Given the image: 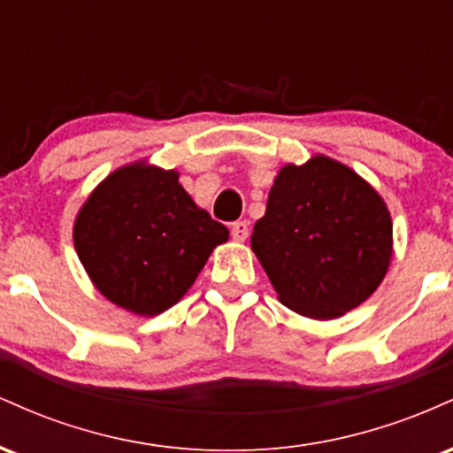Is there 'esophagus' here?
Masks as SVG:
<instances>
[{"instance_id":"1","label":"esophagus","mask_w":453,"mask_h":453,"mask_svg":"<svg viewBox=\"0 0 453 453\" xmlns=\"http://www.w3.org/2000/svg\"><path fill=\"white\" fill-rule=\"evenodd\" d=\"M247 236H249V221L247 219H242V221H236L232 226V238L236 242H244L247 241Z\"/></svg>"}]
</instances>
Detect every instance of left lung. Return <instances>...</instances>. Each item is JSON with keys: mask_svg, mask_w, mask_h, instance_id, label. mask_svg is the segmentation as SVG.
Listing matches in <instances>:
<instances>
[{"mask_svg": "<svg viewBox=\"0 0 453 453\" xmlns=\"http://www.w3.org/2000/svg\"><path fill=\"white\" fill-rule=\"evenodd\" d=\"M251 249L288 309L334 319L362 304L392 259V217L362 176L315 155L280 168Z\"/></svg>", "mask_w": 453, "mask_h": 453, "instance_id": "obj_1", "label": "left lung"}]
</instances>
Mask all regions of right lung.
Here are the masks:
<instances>
[{"instance_id":"obj_1","label":"right lung","mask_w":453,"mask_h":453,"mask_svg":"<svg viewBox=\"0 0 453 453\" xmlns=\"http://www.w3.org/2000/svg\"><path fill=\"white\" fill-rule=\"evenodd\" d=\"M230 232L197 209L176 170L144 161L108 174L74 221V247L93 285L136 315H159L194 285Z\"/></svg>"}]
</instances>
